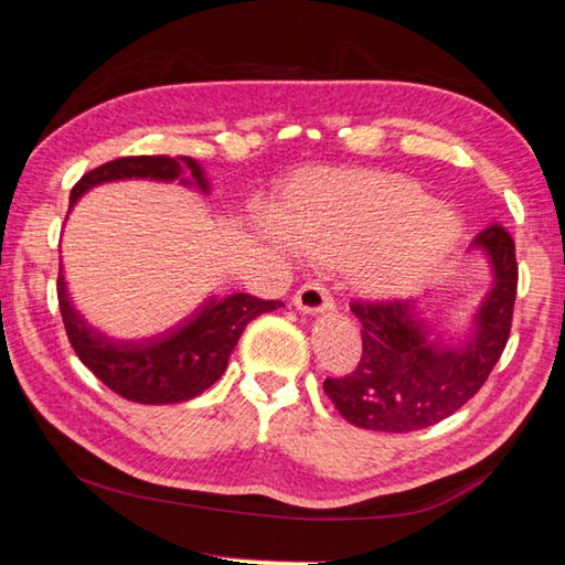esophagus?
I'll return each mask as SVG.
<instances>
[{
	"mask_svg": "<svg viewBox=\"0 0 565 565\" xmlns=\"http://www.w3.org/2000/svg\"><path fill=\"white\" fill-rule=\"evenodd\" d=\"M294 306L301 313H323L333 309V296L319 281H306L294 296Z\"/></svg>",
	"mask_w": 565,
	"mask_h": 565,
	"instance_id": "1",
	"label": "esophagus"
}]
</instances>
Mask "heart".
Instances as JSON below:
<instances>
[{
  "label": "heart",
  "mask_w": 565,
  "mask_h": 565,
  "mask_svg": "<svg viewBox=\"0 0 565 565\" xmlns=\"http://www.w3.org/2000/svg\"><path fill=\"white\" fill-rule=\"evenodd\" d=\"M264 232L286 252L329 264L360 262L376 291H398L431 274L451 252L461 224L408 179L337 174L319 179L289 206L266 216Z\"/></svg>",
  "instance_id": "1"
}]
</instances>
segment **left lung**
<instances>
[{
	"label": "left lung",
	"mask_w": 565,
	"mask_h": 565,
	"mask_svg": "<svg viewBox=\"0 0 565 565\" xmlns=\"http://www.w3.org/2000/svg\"><path fill=\"white\" fill-rule=\"evenodd\" d=\"M471 248L489 259L493 284L461 339L431 337L418 301L351 303L361 321V361L353 374L323 381L349 424L386 434L418 431L456 414L486 384L511 333L519 266L501 224L486 226Z\"/></svg>",
	"instance_id": "8db88e82"
}]
</instances>
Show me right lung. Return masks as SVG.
Segmentation results:
<instances>
[{"label":"right lung","instance_id":"add662e5","mask_svg":"<svg viewBox=\"0 0 565 565\" xmlns=\"http://www.w3.org/2000/svg\"><path fill=\"white\" fill-rule=\"evenodd\" d=\"M189 174L196 186L209 191V181L199 161L189 157H124L84 174L70 194V209L89 189L119 179H159L174 181ZM191 184L189 179H179ZM56 296L72 349L94 376L114 394L134 404H179L202 394L216 384L226 371L228 356L242 337L246 323L284 306L281 301H264L252 294H232L224 299H209L202 309L154 339L117 341L92 329L79 317L66 294L64 276L56 279Z\"/></svg>","mask_w":565,"mask_h":565}]
</instances>
